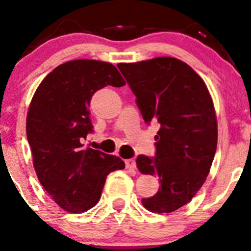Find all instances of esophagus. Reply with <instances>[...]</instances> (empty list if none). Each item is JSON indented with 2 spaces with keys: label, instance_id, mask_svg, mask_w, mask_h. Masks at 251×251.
<instances>
[{
  "label": "esophagus",
  "instance_id": "34e87169",
  "mask_svg": "<svg viewBox=\"0 0 251 251\" xmlns=\"http://www.w3.org/2000/svg\"><path fill=\"white\" fill-rule=\"evenodd\" d=\"M125 166H126V169H130V170H133V169H136L135 159H126Z\"/></svg>",
  "mask_w": 251,
  "mask_h": 251
}]
</instances>
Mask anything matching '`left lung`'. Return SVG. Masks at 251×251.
<instances>
[{
  "mask_svg": "<svg viewBox=\"0 0 251 251\" xmlns=\"http://www.w3.org/2000/svg\"><path fill=\"white\" fill-rule=\"evenodd\" d=\"M118 68L137 97L144 121L160 124L155 156L136 160L140 173L160 181L156 194L142 204L156 214L173 212L192 201L211 168L217 147L212 98L203 78L177 58L120 63Z\"/></svg>",
  "mask_w": 251,
  "mask_h": 251,
  "instance_id": "left-lung-1",
  "label": "left lung"
}]
</instances>
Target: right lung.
I'll list each match as a JSON object with an SVG mask.
<instances>
[{
  "instance_id": "add662e5",
  "label": "right lung",
  "mask_w": 251,
  "mask_h": 251,
  "mask_svg": "<svg viewBox=\"0 0 251 251\" xmlns=\"http://www.w3.org/2000/svg\"><path fill=\"white\" fill-rule=\"evenodd\" d=\"M125 80L110 63L70 60L58 65L35 91L26 115V137L37 178L55 204L73 214L98 203L105 178L125 163L81 143L92 131L91 98Z\"/></svg>"
}]
</instances>
